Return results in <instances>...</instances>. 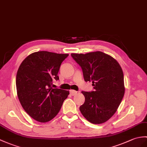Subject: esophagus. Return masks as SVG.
<instances>
[{
	"instance_id": "esophagus-1",
	"label": "esophagus",
	"mask_w": 147,
	"mask_h": 147,
	"mask_svg": "<svg viewBox=\"0 0 147 147\" xmlns=\"http://www.w3.org/2000/svg\"><path fill=\"white\" fill-rule=\"evenodd\" d=\"M78 92L76 91H74V90H70V94L72 95V96H74V95H76L77 94Z\"/></svg>"
}]
</instances>
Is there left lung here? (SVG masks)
<instances>
[{"label": "left lung", "instance_id": "obj_1", "mask_svg": "<svg viewBox=\"0 0 147 147\" xmlns=\"http://www.w3.org/2000/svg\"><path fill=\"white\" fill-rule=\"evenodd\" d=\"M81 67L85 81H92L94 91H82L85 101L80 107L86 120L93 124L108 121L120 105L125 94L123 73L118 61L101 51L72 53Z\"/></svg>", "mask_w": 147, "mask_h": 147}]
</instances>
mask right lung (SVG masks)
Listing matches in <instances>:
<instances>
[{"instance_id": "add662e5", "label": "right lung", "mask_w": 147, "mask_h": 147, "mask_svg": "<svg viewBox=\"0 0 147 147\" xmlns=\"http://www.w3.org/2000/svg\"><path fill=\"white\" fill-rule=\"evenodd\" d=\"M68 54L38 51L25 58L16 76L17 93L20 104L35 120L46 123L57 115L69 91L53 88L54 80Z\"/></svg>"}]
</instances>
